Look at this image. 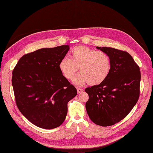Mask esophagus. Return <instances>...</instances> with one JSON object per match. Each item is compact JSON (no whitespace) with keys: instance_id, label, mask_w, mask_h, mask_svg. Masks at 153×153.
<instances>
[{"instance_id":"1","label":"esophagus","mask_w":153,"mask_h":153,"mask_svg":"<svg viewBox=\"0 0 153 153\" xmlns=\"http://www.w3.org/2000/svg\"><path fill=\"white\" fill-rule=\"evenodd\" d=\"M77 93L78 94H80L81 93L84 91V89H81V88H79V87H77Z\"/></svg>"}]
</instances>
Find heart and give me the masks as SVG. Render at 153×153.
<instances>
[{
    "instance_id": "obj_1",
    "label": "heart",
    "mask_w": 153,
    "mask_h": 153,
    "mask_svg": "<svg viewBox=\"0 0 153 153\" xmlns=\"http://www.w3.org/2000/svg\"><path fill=\"white\" fill-rule=\"evenodd\" d=\"M69 56L70 58L65 57L59 61L58 68L62 76L70 81L74 79L79 68L81 74L75 79L78 85L87 82L91 85H99L110 74L111 59L105 52L77 46L72 48Z\"/></svg>"
}]
</instances>
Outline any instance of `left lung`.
<instances>
[{
  "instance_id": "left-lung-1",
  "label": "left lung",
  "mask_w": 153,
  "mask_h": 153,
  "mask_svg": "<svg viewBox=\"0 0 153 153\" xmlns=\"http://www.w3.org/2000/svg\"><path fill=\"white\" fill-rule=\"evenodd\" d=\"M96 48L110 56L111 71L103 82L85 89L89 95L85 107L94 123L108 126L121 121L137 103L141 72L128 52L113 48Z\"/></svg>"
}]
</instances>
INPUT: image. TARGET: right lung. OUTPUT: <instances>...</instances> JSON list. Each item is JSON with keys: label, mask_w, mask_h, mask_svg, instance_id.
<instances>
[{"label": "right lung", "mask_w": 153, "mask_h": 153, "mask_svg": "<svg viewBox=\"0 0 153 153\" xmlns=\"http://www.w3.org/2000/svg\"><path fill=\"white\" fill-rule=\"evenodd\" d=\"M69 50V45H62L26 54L12 71L16 105L24 117L39 128L59 126L66 118L68 102L77 94L58 68Z\"/></svg>", "instance_id": "right-lung-1"}]
</instances>
